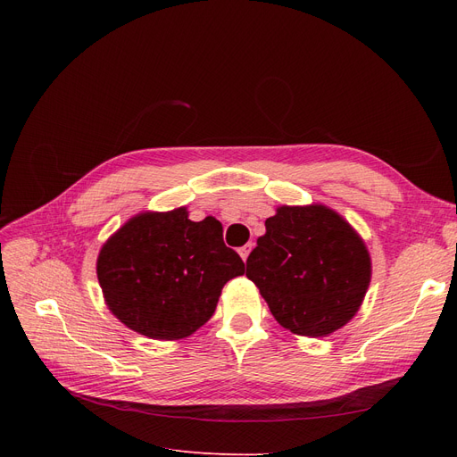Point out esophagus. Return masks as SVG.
<instances>
[{"mask_svg":"<svg viewBox=\"0 0 457 457\" xmlns=\"http://www.w3.org/2000/svg\"><path fill=\"white\" fill-rule=\"evenodd\" d=\"M252 247H253V244H245V245H242L240 250H238V253H240V257L245 261L247 259V255H250V252H252Z\"/></svg>","mask_w":457,"mask_h":457,"instance_id":"obj_1","label":"esophagus"}]
</instances>
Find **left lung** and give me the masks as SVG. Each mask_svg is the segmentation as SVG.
<instances>
[{"label": "left lung", "instance_id": "obj_1", "mask_svg": "<svg viewBox=\"0 0 457 457\" xmlns=\"http://www.w3.org/2000/svg\"><path fill=\"white\" fill-rule=\"evenodd\" d=\"M245 261V276L280 326L322 337L347 324L366 295L370 253L353 227L326 205H282Z\"/></svg>", "mask_w": 457, "mask_h": 457}]
</instances>
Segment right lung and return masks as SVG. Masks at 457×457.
<instances>
[{
    "label": "right lung",
    "mask_w": 457,
    "mask_h": 457,
    "mask_svg": "<svg viewBox=\"0 0 457 457\" xmlns=\"http://www.w3.org/2000/svg\"><path fill=\"white\" fill-rule=\"evenodd\" d=\"M244 261L223 242L215 217L188 219L185 207L129 219L103 245L96 276L120 322L152 339H183L215 312L223 286Z\"/></svg>",
    "instance_id": "1"
}]
</instances>
